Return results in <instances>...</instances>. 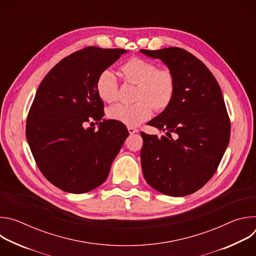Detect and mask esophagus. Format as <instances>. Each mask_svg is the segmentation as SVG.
<instances>
[{"label": "esophagus", "mask_w": 256, "mask_h": 256, "mask_svg": "<svg viewBox=\"0 0 256 256\" xmlns=\"http://www.w3.org/2000/svg\"><path fill=\"white\" fill-rule=\"evenodd\" d=\"M128 130L130 134H136V132H138L136 128H132V126H128Z\"/></svg>", "instance_id": "esophagus-1"}]
</instances>
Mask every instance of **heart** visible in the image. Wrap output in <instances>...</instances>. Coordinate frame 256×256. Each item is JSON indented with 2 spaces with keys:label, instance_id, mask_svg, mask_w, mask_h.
Listing matches in <instances>:
<instances>
[{
  "label": "heart",
  "instance_id": "1",
  "mask_svg": "<svg viewBox=\"0 0 256 256\" xmlns=\"http://www.w3.org/2000/svg\"><path fill=\"white\" fill-rule=\"evenodd\" d=\"M126 82L138 84L134 104H118L108 109V116L128 126H138L153 114V106L163 110L172 101L175 80L170 70L140 58H132L120 66ZM99 97L106 102L118 98V82L110 68H104L96 80Z\"/></svg>",
  "mask_w": 256,
  "mask_h": 256
}]
</instances>
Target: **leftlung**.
Returning a JSON list of instances; mask_svg holds the SVG:
<instances>
[{
  "mask_svg": "<svg viewBox=\"0 0 256 256\" xmlns=\"http://www.w3.org/2000/svg\"><path fill=\"white\" fill-rule=\"evenodd\" d=\"M140 52L161 60L175 80L171 103L149 122L169 138L140 132L144 177L170 196L194 194L212 177L229 144L231 126L221 88L204 64L184 50Z\"/></svg>",
  "mask_w": 256,
  "mask_h": 256,
  "instance_id": "left-lung-1",
  "label": "left lung"
}]
</instances>
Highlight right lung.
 Returning a JSON list of instances; mask_svg holds the SVG:
<instances>
[{"instance_id":"obj_1","label":"right lung","mask_w":256,"mask_h":256,"mask_svg":"<svg viewBox=\"0 0 256 256\" xmlns=\"http://www.w3.org/2000/svg\"><path fill=\"white\" fill-rule=\"evenodd\" d=\"M126 52L85 48L56 64L36 91L27 142L44 177L66 192L85 194L101 186L128 136L124 124L100 122L104 104L96 90L99 72ZM91 120L100 122L97 131L84 128Z\"/></svg>"}]
</instances>
